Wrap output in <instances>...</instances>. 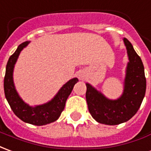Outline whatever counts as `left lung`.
I'll return each instance as SVG.
<instances>
[{
	"mask_svg": "<svg viewBox=\"0 0 151 151\" xmlns=\"http://www.w3.org/2000/svg\"><path fill=\"white\" fill-rule=\"evenodd\" d=\"M124 42L129 62L123 94L116 100H111L91 84H86L89 113L96 121L103 124L117 125L129 120L137 112L146 93V80L142 59L128 40L124 38Z\"/></svg>",
	"mask_w": 151,
	"mask_h": 151,
	"instance_id": "left-lung-1",
	"label": "left lung"
}]
</instances>
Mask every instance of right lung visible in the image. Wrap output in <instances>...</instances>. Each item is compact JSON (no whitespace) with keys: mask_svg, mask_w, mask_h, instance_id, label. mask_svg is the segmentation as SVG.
<instances>
[{"mask_svg":"<svg viewBox=\"0 0 151 151\" xmlns=\"http://www.w3.org/2000/svg\"><path fill=\"white\" fill-rule=\"evenodd\" d=\"M29 43L30 41H25L19 45L15 52L9 57L5 69L4 91L7 101L16 116L25 123L41 126L53 123L59 118L74 85L79 81L77 78L70 80L61 88L55 97L45 104L30 106L25 103L16 91L13 80V72L19 53Z\"/></svg>","mask_w":151,"mask_h":151,"instance_id":"right-lung-1","label":"right lung"}]
</instances>
